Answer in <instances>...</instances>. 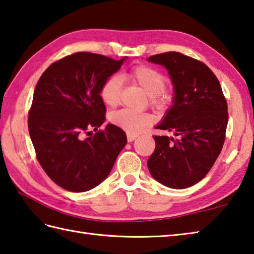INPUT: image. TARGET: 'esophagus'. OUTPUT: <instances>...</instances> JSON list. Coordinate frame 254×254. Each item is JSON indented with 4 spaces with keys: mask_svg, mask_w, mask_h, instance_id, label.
<instances>
[{
    "mask_svg": "<svg viewBox=\"0 0 254 254\" xmlns=\"http://www.w3.org/2000/svg\"><path fill=\"white\" fill-rule=\"evenodd\" d=\"M136 138H137V136H134V134H130V133L127 134V141H128V142L133 141Z\"/></svg>",
    "mask_w": 254,
    "mask_h": 254,
    "instance_id": "esophagus-1",
    "label": "esophagus"
}]
</instances>
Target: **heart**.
<instances>
[{
    "label": "heart",
    "mask_w": 254,
    "mask_h": 254,
    "mask_svg": "<svg viewBox=\"0 0 254 254\" xmlns=\"http://www.w3.org/2000/svg\"><path fill=\"white\" fill-rule=\"evenodd\" d=\"M127 77L150 96V102L156 107L162 106L168 100L164 86L167 79L159 70L149 65H136L127 73ZM123 90L122 77L117 74L108 76L102 84L100 95L107 106H116L121 101ZM112 124L128 133H139L144 128L152 125L153 117L147 113H138L128 108L114 112L110 116Z\"/></svg>",
    "instance_id": "obj_1"
}]
</instances>
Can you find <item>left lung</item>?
I'll list each match as a JSON object with an SVG mask.
<instances>
[{"label": "left lung", "mask_w": 254, "mask_h": 254, "mask_svg": "<svg viewBox=\"0 0 254 254\" xmlns=\"http://www.w3.org/2000/svg\"><path fill=\"white\" fill-rule=\"evenodd\" d=\"M148 61L164 65L174 86L173 105L156 127L173 132L174 138L153 136L149 172L168 188H190L206 177L224 146L226 97L214 72L199 60L169 51Z\"/></svg>", "instance_id": "8db88e82"}]
</instances>
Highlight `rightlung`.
Listing matches in <instances>:
<instances>
[{"mask_svg": "<svg viewBox=\"0 0 254 254\" xmlns=\"http://www.w3.org/2000/svg\"><path fill=\"white\" fill-rule=\"evenodd\" d=\"M124 60L75 53L50 64L36 85L28 113L30 139L41 168L62 189L80 193L95 188L126 146L125 131L113 124L97 130L106 112L102 84ZM91 127L96 133L90 136Z\"/></svg>", "mask_w": 254, "mask_h": 254, "instance_id": "right-lung-1", "label": "right lung"}]
</instances>
